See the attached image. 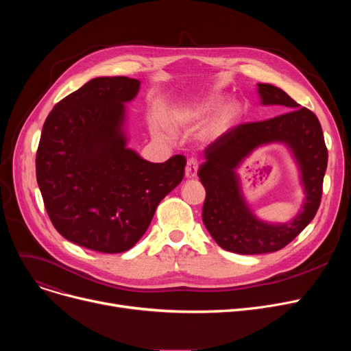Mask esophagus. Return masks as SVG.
I'll use <instances>...</instances> for the list:
<instances>
[{"label":"esophagus","instance_id":"obj_1","mask_svg":"<svg viewBox=\"0 0 351 351\" xmlns=\"http://www.w3.org/2000/svg\"><path fill=\"white\" fill-rule=\"evenodd\" d=\"M197 168H199L197 160H196V159H189L188 163H186V168H185V175H186V178H188V179L196 178V175H197Z\"/></svg>","mask_w":351,"mask_h":351}]
</instances>
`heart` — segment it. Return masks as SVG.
<instances>
[{"instance_id": "1", "label": "heart", "mask_w": 351, "mask_h": 351, "mask_svg": "<svg viewBox=\"0 0 351 351\" xmlns=\"http://www.w3.org/2000/svg\"><path fill=\"white\" fill-rule=\"evenodd\" d=\"M216 105H217L216 101H206L204 104H197L195 106L173 109L168 114V117H166V122H168V125L172 128H185L189 123L197 122L200 119H204L205 117H208ZM236 117H237V109L234 106L225 108L212 122V128H210L212 134H220L226 131V129L233 123ZM155 134L162 135V131L158 126L155 128Z\"/></svg>"}]
</instances>
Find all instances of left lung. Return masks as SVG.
Returning a JSON list of instances; mask_svg holds the SVG:
<instances>
[{"label":"left lung","instance_id":"1","mask_svg":"<svg viewBox=\"0 0 351 351\" xmlns=\"http://www.w3.org/2000/svg\"><path fill=\"white\" fill-rule=\"evenodd\" d=\"M265 105H283L287 112L266 121L237 125L205 149L199 178L206 189L202 219L215 242L228 252L262 254L287 246L316 216L327 168V147L322 125L310 109L300 106L285 90L257 84ZM285 141L298 159L306 191L304 210L291 223L267 226L256 219L238 189L234 168L254 147Z\"/></svg>","mask_w":351,"mask_h":351}]
</instances>
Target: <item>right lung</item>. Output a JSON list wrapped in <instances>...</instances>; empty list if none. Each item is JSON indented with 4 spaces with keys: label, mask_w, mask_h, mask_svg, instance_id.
<instances>
[{
    "label": "right lung",
    "mask_w": 351,
    "mask_h": 351,
    "mask_svg": "<svg viewBox=\"0 0 351 351\" xmlns=\"http://www.w3.org/2000/svg\"><path fill=\"white\" fill-rule=\"evenodd\" d=\"M139 85L128 77L90 80L53 106L36 149V182L53 228L101 253L134 247L185 175L183 155L152 163L126 147L123 102Z\"/></svg>",
    "instance_id": "right-lung-1"
}]
</instances>
